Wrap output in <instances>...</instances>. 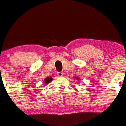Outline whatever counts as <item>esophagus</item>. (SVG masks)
Here are the masks:
<instances>
[{
    "mask_svg": "<svg viewBox=\"0 0 126 126\" xmlns=\"http://www.w3.org/2000/svg\"><path fill=\"white\" fill-rule=\"evenodd\" d=\"M57 75H58V76H59V77H62V76H63V72H57Z\"/></svg>",
    "mask_w": 126,
    "mask_h": 126,
    "instance_id": "34e87169",
    "label": "esophagus"
}]
</instances>
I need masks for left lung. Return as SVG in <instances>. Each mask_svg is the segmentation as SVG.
<instances>
[{
	"instance_id": "left-lung-1",
	"label": "left lung",
	"mask_w": 126,
	"mask_h": 126,
	"mask_svg": "<svg viewBox=\"0 0 126 126\" xmlns=\"http://www.w3.org/2000/svg\"><path fill=\"white\" fill-rule=\"evenodd\" d=\"M74 79H76V80H79V79H79V77H78V76H77V77H76V76H75V77H74Z\"/></svg>"
}]
</instances>
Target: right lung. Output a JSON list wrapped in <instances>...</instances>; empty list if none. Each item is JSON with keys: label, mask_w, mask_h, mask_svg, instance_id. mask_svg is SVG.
Wrapping results in <instances>:
<instances>
[{"label": "right lung", "mask_w": 126, "mask_h": 126, "mask_svg": "<svg viewBox=\"0 0 126 126\" xmlns=\"http://www.w3.org/2000/svg\"><path fill=\"white\" fill-rule=\"evenodd\" d=\"M52 80H53V78H52L51 77H50V76H49V77H47V78H45V79L44 80V83L46 85H47L48 83H50V82L52 81Z\"/></svg>", "instance_id": "add662e5"}]
</instances>
